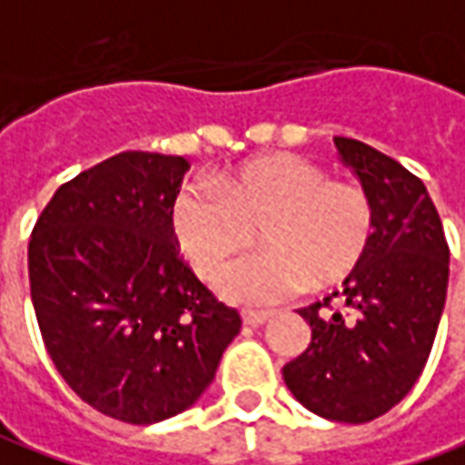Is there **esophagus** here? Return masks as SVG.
I'll use <instances>...</instances> for the list:
<instances>
[{"mask_svg":"<svg viewBox=\"0 0 465 465\" xmlns=\"http://www.w3.org/2000/svg\"><path fill=\"white\" fill-rule=\"evenodd\" d=\"M242 319H244V324H249V327H262L264 322L270 319V313L267 312H244L242 313Z\"/></svg>","mask_w":465,"mask_h":465,"instance_id":"1","label":"esophagus"}]
</instances>
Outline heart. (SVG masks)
Segmentation results:
<instances>
[{
  "instance_id": "obj_1",
  "label": "heart",
  "mask_w": 465,
  "mask_h": 465,
  "mask_svg": "<svg viewBox=\"0 0 465 465\" xmlns=\"http://www.w3.org/2000/svg\"><path fill=\"white\" fill-rule=\"evenodd\" d=\"M373 203L358 184L329 180L327 169L296 153H264L211 183L187 184L172 205V236L211 281L261 229L265 249L218 278L233 303H275L312 282L344 281L373 236Z\"/></svg>"
}]
</instances>
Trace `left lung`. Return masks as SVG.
I'll list each match as a JSON object with an SVG mask.
<instances>
[{"label":"left lung","instance_id":"8db88e82","mask_svg":"<svg viewBox=\"0 0 465 465\" xmlns=\"http://www.w3.org/2000/svg\"><path fill=\"white\" fill-rule=\"evenodd\" d=\"M340 162L373 203V236L344 278L337 312L312 303L298 313L312 344L282 368L303 407L334 422H371L396 407L422 376L438 334L450 249L420 177L355 138H334Z\"/></svg>","mask_w":465,"mask_h":465}]
</instances>
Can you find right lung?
<instances>
[{
  "label": "right lung",
  "instance_id": "add662e5",
  "mask_svg": "<svg viewBox=\"0 0 465 465\" xmlns=\"http://www.w3.org/2000/svg\"><path fill=\"white\" fill-rule=\"evenodd\" d=\"M190 164L123 152L61 184L30 247V298L61 378L113 420L190 409L242 329L180 260L169 216Z\"/></svg>",
  "mask_w": 465,
  "mask_h": 465
}]
</instances>
